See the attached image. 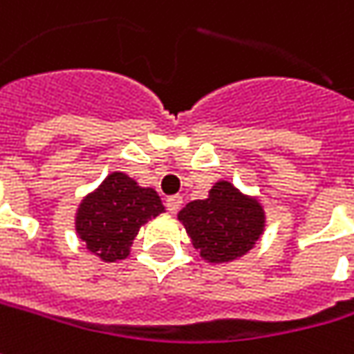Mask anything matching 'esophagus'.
<instances>
[{
  "instance_id": "34e87169",
  "label": "esophagus",
  "mask_w": 354,
  "mask_h": 354,
  "mask_svg": "<svg viewBox=\"0 0 354 354\" xmlns=\"http://www.w3.org/2000/svg\"><path fill=\"white\" fill-rule=\"evenodd\" d=\"M182 196H170V198H166V207H168V212L170 214H176L178 209L182 207Z\"/></svg>"
}]
</instances>
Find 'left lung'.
Returning <instances> with one entry per match:
<instances>
[{
    "label": "left lung",
    "mask_w": 354,
    "mask_h": 354,
    "mask_svg": "<svg viewBox=\"0 0 354 354\" xmlns=\"http://www.w3.org/2000/svg\"><path fill=\"white\" fill-rule=\"evenodd\" d=\"M194 248L212 263L245 255L263 232V209L230 182H218L206 200H194L178 214Z\"/></svg>",
    "instance_id": "obj_1"
}]
</instances>
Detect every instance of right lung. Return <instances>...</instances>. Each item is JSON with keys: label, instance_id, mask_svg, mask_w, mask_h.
<instances>
[{"label": "right lung", "instance_id": "obj_1", "mask_svg": "<svg viewBox=\"0 0 354 354\" xmlns=\"http://www.w3.org/2000/svg\"><path fill=\"white\" fill-rule=\"evenodd\" d=\"M162 212L160 196L152 188H140L127 174L113 172L81 202L75 227L88 252L102 261H116L129 255L140 225Z\"/></svg>", "mask_w": 354, "mask_h": 354}]
</instances>
